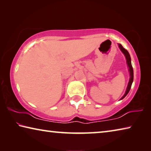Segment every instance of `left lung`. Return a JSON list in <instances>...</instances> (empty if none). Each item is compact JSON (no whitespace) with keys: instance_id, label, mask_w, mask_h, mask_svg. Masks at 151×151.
Here are the masks:
<instances>
[{"instance_id":"left-lung-1","label":"left lung","mask_w":151,"mask_h":151,"mask_svg":"<svg viewBox=\"0 0 151 151\" xmlns=\"http://www.w3.org/2000/svg\"><path fill=\"white\" fill-rule=\"evenodd\" d=\"M118 45H119V47L120 48V50H121V52L123 53L125 58H126L127 66H128V68H129V75H130L129 81V83H128L126 91H125V93H124V95L122 96V97L121 99H120V100H122V99H123L124 97L127 95V94L129 93L130 89H131V88L132 83V82H133L134 75H133V68H132V65H131V56H130L129 52H128V51L126 49H125V48L122 47V46L121 44H118Z\"/></svg>"}]
</instances>
